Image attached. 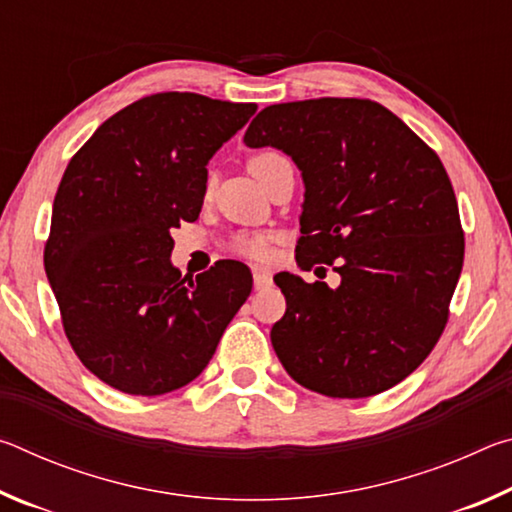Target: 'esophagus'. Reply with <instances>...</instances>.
Listing matches in <instances>:
<instances>
[{
  "label": "esophagus",
  "mask_w": 512,
  "mask_h": 512,
  "mask_svg": "<svg viewBox=\"0 0 512 512\" xmlns=\"http://www.w3.org/2000/svg\"><path fill=\"white\" fill-rule=\"evenodd\" d=\"M253 282H255V289H268L273 284V275L268 268H262V266H255L253 268Z\"/></svg>",
  "instance_id": "esophagus-1"
}]
</instances>
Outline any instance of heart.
Segmentation results:
<instances>
[{"mask_svg": "<svg viewBox=\"0 0 512 512\" xmlns=\"http://www.w3.org/2000/svg\"><path fill=\"white\" fill-rule=\"evenodd\" d=\"M275 158H280V153H273V151L257 153L250 158L248 167H250V171H253V176L259 180L266 164L273 162ZM232 248H235L239 255H244L248 259H266L268 253H271V241H268L266 235H259V232H244V235L235 237V241H232Z\"/></svg>", "mask_w": 512, "mask_h": 512, "instance_id": "heart-1", "label": "heart"}]
</instances>
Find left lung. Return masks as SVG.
I'll list each match as a JSON object with an SVG mask.
<instances>
[{
    "label": "left lung",
    "mask_w": 512,
    "mask_h": 512,
    "mask_svg": "<svg viewBox=\"0 0 512 512\" xmlns=\"http://www.w3.org/2000/svg\"><path fill=\"white\" fill-rule=\"evenodd\" d=\"M250 149L275 146L302 171L296 262L341 284L275 275L287 311L271 329L284 370L327 397H370L429 357L447 325L465 241L443 162L370 99L277 103L250 121Z\"/></svg>",
    "instance_id": "1"
}]
</instances>
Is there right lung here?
Returning <instances> with one entry per match:
<instances>
[{
	"instance_id": "1",
	"label": "right lung",
	"mask_w": 512,
	"mask_h": 512,
	"mask_svg": "<svg viewBox=\"0 0 512 512\" xmlns=\"http://www.w3.org/2000/svg\"><path fill=\"white\" fill-rule=\"evenodd\" d=\"M255 103L160 92L119 110L69 160L45 246L76 357L128 395H164L205 370L253 289L239 262L180 275L171 228L196 221L207 162Z\"/></svg>"
}]
</instances>
